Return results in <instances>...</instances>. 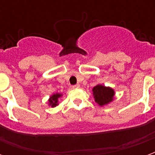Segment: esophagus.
<instances>
[{
    "mask_svg": "<svg viewBox=\"0 0 155 155\" xmlns=\"http://www.w3.org/2000/svg\"><path fill=\"white\" fill-rule=\"evenodd\" d=\"M72 88H73V89H77V88H80V84H74V85H73V86H72Z\"/></svg>",
    "mask_w": 155,
    "mask_h": 155,
    "instance_id": "esophagus-1",
    "label": "esophagus"
}]
</instances>
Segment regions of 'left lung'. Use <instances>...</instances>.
Wrapping results in <instances>:
<instances>
[{"label": "left lung", "instance_id": "8db88e82", "mask_svg": "<svg viewBox=\"0 0 155 155\" xmlns=\"http://www.w3.org/2000/svg\"><path fill=\"white\" fill-rule=\"evenodd\" d=\"M92 91L94 101L101 106L109 104L114 99V91L113 89L110 87H105L104 85L97 84L93 88Z\"/></svg>", "mask_w": 155, "mask_h": 155}]
</instances>
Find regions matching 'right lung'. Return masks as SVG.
I'll use <instances>...</instances> for the list:
<instances>
[{
	"instance_id": "add662e5",
	"label": "right lung",
	"mask_w": 155,
	"mask_h": 155,
	"mask_svg": "<svg viewBox=\"0 0 155 155\" xmlns=\"http://www.w3.org/2000/svg\"><path fill=\"white\" fill-rule=\"evenodd\" d=\"M62 94H54L52 96H51L50 100H49V105H51V107H55L58 105V99L61 97Z\"/></svg>"
}]
</instances>
